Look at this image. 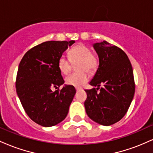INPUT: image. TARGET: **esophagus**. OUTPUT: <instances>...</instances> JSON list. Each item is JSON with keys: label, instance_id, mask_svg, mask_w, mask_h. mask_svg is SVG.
Instances as JSON below:
<instances>
[{"label": "esophagus", "instance_id": "1", "mask_svg": "<svg viewBox=\"0 0 153 153\" xmlns=\"http://www.w3.org/2000/svg\"><path fill=\"white\" fill-rule=\"evenodd\" d=\"M75 89H76V91H77V92H78V91L79 90H80V88H75Z\"/></svg>", "mask_w": 153, "mask_h": 153}]
</instances>
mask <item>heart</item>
<instances>
[{"mask_svg":"<svg viewBox=\"0 0 153 153\" xmlns=\"http://www.w3.org/2000/svg\"><path fill=\"white\" fill-rule=\"evenodd\" d=\"M69 59L65 56H61L57 62L59 71L62 74H68L71 71V63L79 62L77 65V70L79 73H72L65 78V82L68 85L75 88L80 87L88 81L86 73L93 72L97 68L99 60L96 54L91 52V49L83 44H78L73 47L69 51Z\"/></svg>","mask_w":153,"mask_h":153,"instance_id":"obj_1","label":"heart"}]
</instances>
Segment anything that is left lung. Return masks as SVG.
<instances>
[{
	"mask_svg": "<svg viewBox=\"0 0 153 153\" xmlns=\"http://www.w3.org/2000/svg\"><path fill=\"white\" fill-rule=\"evenodd\" d=\"M94 47L99 65L90 85L97 88L85 91L87 99L84 106L89 118L109 126L124 117L134 97L132 67L125 52L118 47L103 41L94 44Z\"/></svg>",
	"mask_w": 153,
	"mask_h": 153,
	"instance_id": "left-lung-1",
	"label": "left lung"
}]
</instances>
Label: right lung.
<instances>
[{"mask_svg":"<svg viewBox=\"0 0 153 153\" xmlns=\"http://www.w3.org/2000/svg\"><path fill=\"white\" fill-rule=\"evenodd\" d=\"M75 41H48L24 54L19 65L16 88L29 118L43 127H52L65 119L76 91L65 85L57 62ZM55 87L58 90L52 91Z\"/></svg>","mask_w":153,"mask_h":153,"instance_id":"add662e5","label":"right lung"}]
</instances>
